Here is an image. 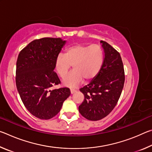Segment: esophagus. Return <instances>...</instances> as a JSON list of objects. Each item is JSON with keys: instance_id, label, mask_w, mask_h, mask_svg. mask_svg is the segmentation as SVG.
<instances>
[{"instance_id": "1", "label": "esophagus", "mask_w": 152, "mask_h": 152, "mask_svg": "<svg viewBox=\"0 0 152 152\" xmlns=\"http://www.w3.org/2000/svg\"><path fill=\"white\" fill-rule=\"evenodd\" d=\"M76 92V90H74V89H70V92H71L72 94H74V93H75Z\"/></svg>"}]
</instances>
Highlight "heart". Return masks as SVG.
Returning a JSON list of instances; mask_svg holds the SVG:
<instances>
[{"mask_svg":"<svg viewBox=\"0 0 152 152\" xmlns=\"http://www.w3.org/2000/svg\"><path fill=\"white\" fill-rule=\"evenodd\" d=\"M103 61V50L100 45L76 44L67 48L65 55H58L55 69L61 78H64L72 66L74 70L63 80V84L74 88L84 78L86 81L94 78L101 70Z\"/></svg>","mask_w":152,"mask_h":152,"instance_id":"1","label":"heart"}]
</instances>
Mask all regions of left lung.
Instances as JSON below:
<instances>
[{"label": "left lung", "instance_id": "1", "mask_svg": "<svg viewBox=\"0 0 152 152\" xmlns=\"http://www.w3.org/2000/svg\"><path fill=\"white\" fill-rule=\"evenodd\" d=\"M104 51L103 64L98 75L80 89L84 96L79 112L90 121L103 119L112 111L119 101L125 82L123 61L118 51L101 41Z\"/></svg>", "mask_w": 152, "mask_h": 152}]
</instances>
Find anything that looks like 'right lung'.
Segmentation results:
<instances>
[{
    "label": "right lung",
    "mask_w": 152,
    "mask_h": 152,
    "mask_svg": "<svg viewBox=\"0 0 152 152\" xmlns=\"http://www.w3.org/2000/svg\"><path fill=\"white\" fill-rule=\"evenodd\" d=\"M66 41L44 37L33 40L18 56L16 86L25 107L40 119H50L60 111L70 95L68 88L51 90L60 83L55 61Z\"/></svg>",
    "instance_id": "add662e5"
}]
</instances>
